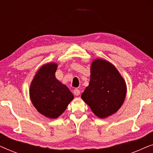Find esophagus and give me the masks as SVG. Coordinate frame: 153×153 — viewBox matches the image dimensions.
<instances>
[{
  "mask_svg": "<svg viewBox=\"0 0 153 153\" xmlns=\"http://www.w3.org/2000/svg\"><path fill=\"white\" fill-rule=\"evenodd\" d=\"M80 91H79V89H74V95H76V96H78V95H80Z\"/></svg>",
  "mask_w": 153,
  "mask_h": 153,
  "instance_id": "esophagus-1",
  "label": "esophagus"
}]
</instances>
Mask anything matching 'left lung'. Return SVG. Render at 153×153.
Returning <instances> with one entry per match:
<instances>
[{
  "label": "left lung",
  "instance_id": "8db88e82",
  "mask_svg": "<svg viewBox=\"0 0 153 153\" xmlns=\"http://www.w3.org/2000/svg\"><path fill=\"white\" fill-rule=\"evenodd\" d=\"M91 80L81 98L99 118L116 113L124 102L126 84L117 69L102 59L93 62Z\"/></svg>",
  "mask_w": 153,
  "mask_h": 153
}]
</instances>
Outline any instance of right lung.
<instances>
[{"mask_svg": "<svg viewBox=\"0 0 153 153\" xmlns=\"http://www.w3.org/2000/svg\"><path fill=\"white\" fill-rule=\"evenodd\" d=\"M57 65H45L38 70L30 87V97L37 110L46 117L56 118L65 111L74 95L55 76Z\"/></svg>", "mask_w": 153, "mask_h": 153, "instance_id": "add662e5", "label": "right lung"}]
</instances>
